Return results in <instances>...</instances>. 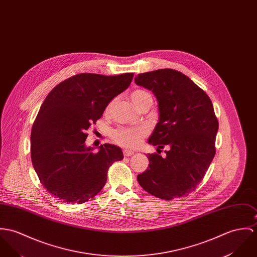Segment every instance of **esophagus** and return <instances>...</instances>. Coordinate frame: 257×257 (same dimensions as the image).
Returning a JSON list of instances; mask_svg holds the SVG:
<instances>
[{"mask_svg":"<svg viewBox=\"0 0 257 257\" xmlns=\"http://www.w3.org/2000/svg\"><path fill=\"white\" fill-rule=\"evenodd\" d=\"M122 152H123V155H124V156H132V155L135 154V152H134L133 150H130V149H126V148L123 149Z\"/></svg>","mask_w":257,"mask_h":257,"instance_id":"34e87169","label":"esophagus"}]
</instances>
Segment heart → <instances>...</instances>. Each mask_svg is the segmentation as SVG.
<instances>
[{"label":"heart","mask_w":257,"mask_h":257,"mask_svg":"<svg viewBox=\"0 0 257 257\" xmlns=\"http://www.w3.org/2000/svg\"><path fill=\"white\" fill-rule=\"evenodd\" d=\"M131 98L134 104L137 107H139L144 100L151 98V95L144 90L139 89L132 93ZM146 134H147V130L143 126L118 127L112 132L111 137H112V140L120 146L136 147L140 144V141L146 136Z\"/></svg>","instance_id":"1"}]
</instances>
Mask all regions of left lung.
<instances>
[{
	"mask_svg": "<svg viewBox=\"0 0 257 257\" xmlns=\"http://www.w3.org/2000/svg\"><path fill=\"white\" fill-rule=\"evenodd\" d=\"M136 83L157 98L159 120L148 143L165 146L166 157L147 154L140 187L165 199L187 196L202 181L214 158L219 123L210 98L189 77L172 69L140 73Z\"/></svg>",
	"mask_w": 257,
	"mask_h": 257,
	"instance_id": "left-lung-1",
	"label": "left lung"
}]
</instances>
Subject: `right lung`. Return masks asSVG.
Segmentation results:
<instances>
[{
  "mask_svg": "<svg viewBox=\"0 0 257 257\" xmlns=\"http://www.w3.org/2000/svg\"><path fill=\"white\" fill-rule=\"evenodd\" d=\"M134 73H79L62 81L40 107L31 130V161L40 183L55 198L81 204L106 184L119 147L105 143L98 152L87 147L86 131L102 117L114 97L131 84Z\"/></svg>",
  "mask_w": 257,
  "mask_h": 257,
  "instance_id": "add662e5",
  "label": "right lung"
}]
</instances>
